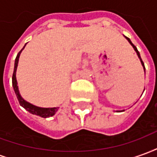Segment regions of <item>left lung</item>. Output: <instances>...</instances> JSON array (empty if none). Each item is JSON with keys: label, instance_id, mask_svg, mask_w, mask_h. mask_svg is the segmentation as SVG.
<instances>
[{"label": "left lung", "instance_id": "1", "mask_svg": "<svg viewBox=\"0 0 157 157\" xmlns=\"http://www.w3.org/2000/svg\"><path fill=\"white\" fill-rule=\"evenodd\" d=\"M126 39H128V41L129 42V44H131L132 46H133V48H135V51H136V53H137V55H138V57H139V58H140V61H141V64H142V65H143V67H144V70H145V65H144V62L142 61L141 58H140V53H139V51H138V49H137V48H136V47H135V45H134V44H132V42L130 41V39H128V38H127V37H126Z\"/></svg>", "mask_w": 157, "mask_h": 157}]
</instances>
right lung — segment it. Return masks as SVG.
Here are the masks:
<instances>
[{"instance_id":"1","label":"right lung","mask_w":157,"mask_h":157,"mask_svg":"<svg viewBox=\"0 0 157 157\" xmlns=\"http://www.w3.org/2000/svg\"><path fill=\"white\" fill-rule=\"evenodd\" d=\"M26 45V44H25ZM25 47V46H24ZM24 47L19 51V53L17 55L15 59V65H14V71H13V75H12V86H13V88L15 91L16 95L17 98L18 99V102L20 103V105L23 107L24 109L29 111V113H31L33 114H36V115H39L42 118H48L50 116H53L55 114V113L57 112L59 108H49V109H45V108H39V107H36V106L33 105L29 102H26L24 99L22 98L18 91V86H17V79H16V71H17V64H18V59L19 56L22 50L24 48Z\"/></svg>"}]
</instances>
